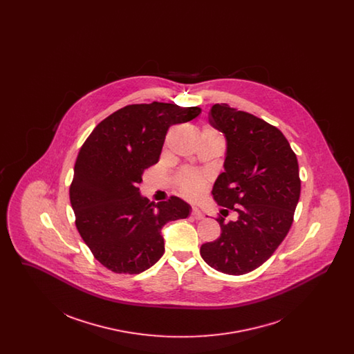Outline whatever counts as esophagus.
I'll list each match as a JSON object with an SVG mask.
<instances>
[{"label":"esophagus","mask_w":354,"mask_h":354,"mask_svg":"<svg viewBox=\"0 0 354 354\" xmlns=\"http://www.w3.org/2000/svg\"><path fill=\"white\" fill-rule=\"evenodd\" d=\"M191 215H192V218L196 220H202L204 218V215H203L202 211L199 209V208H196V207H194L192 208V212H191Z\"/></svg>","instance_id":"esophagus-1"}]
</instances>
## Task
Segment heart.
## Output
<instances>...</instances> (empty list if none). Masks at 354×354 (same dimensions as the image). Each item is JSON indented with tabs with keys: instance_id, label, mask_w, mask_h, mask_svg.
Instances as JSON below:
<instances>
[{
	"instance_id": "obj_1",
	"label": "heart",
	"mask_w": 354,
	"mask_h": 354,
	"mask_svg": "<svg viewBox=\"0 0 354 354\" xmlns=\"http://www.w3.org/2000/svg\"><path fill=\"white\" fill-rule=\"evenodd\" d=\"M203 134L208 135H219L216 134L212 129H204ZM178 185L180 191L183 192V195L191 198V199H195L198 198L203 192V189L205 188L207 185V179L203 176L202 174L196 172V171H192V169H187L185 171L179 179H178Z\"/></svg>"
}]
</instances>
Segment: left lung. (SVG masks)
<instances>
[{"mask_svg": "<svg viewBox=\"0 0 354 354\" xmlns=\"http://www.w3.org/2000/svg\"><path fill=\"white\" fill-rule=\"evenodd\" d=\"M208 122L227 142L224 172L212 195L221 211L239 216H220L219 239L203 244L201 254L219 272L244 274L264 264L286 239L300 199L299 163L283 133L250 113L216 103Z\"/></svg>", "mask_w": 354, "mask_h": 354, "instance_id": "8db88e82", "label": "left lung"}]
</instances>
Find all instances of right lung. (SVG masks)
<instances>
[{
  "instance_id": "obj_1",
  "label": "right lung",
  "mask_w": 354,
  "mask_h": 354,
  "mask_svg": "<svg viewBox=\"0 0 354 354\" xmlns=\"http://www.w3.org/2000/svg\"><path fill=\"white\" fill-rule=\"evenodd\" d=\"M201 113V107L160 102L130 104L103 119L86 139L75 160L70 202L80 235L107 270L124 274L149 270L165 253L163 225L191 214V205L178 196L150 202L139 185L145 169L158 163L169 126Z\"/></svg>"
}]
</instances>
